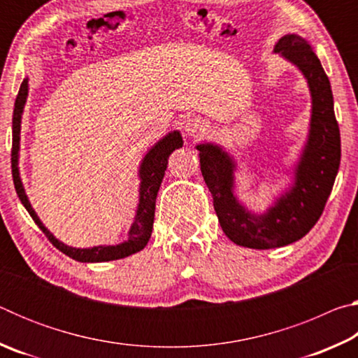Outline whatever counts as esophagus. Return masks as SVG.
Masks as SVG:
<instances>
[{
  "mask_svg": "<svg viewBox=\"0 0 358 358\" xmlns=\"http://www.w3.org/2000/svg\"><path fill=\"white\" fill-rule=\"evenodd\" d=\"M205 124L203 120L197 118V117H191L185 120L183 123V131H185V136L186 137H196L199 134H202V132L205 131Z\"/></svg>",
  "mask_w": 358,
  "mask_h": 358,
  "instance_id": "34e87169",
  "label": "esophagus"
}]
</instances>
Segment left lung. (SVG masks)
<instances>
[{
    "label": "left lung",
    "instance_id": "obj_1",
    "mask_svg": "<svg viewBox=\"0 0 358 358\" xmlns=\"http://www.w3.org/2000/svg\"><path fill=\"white\" fill-rule=\"evenodd\" d=\"M273 52L301 71L313 104L310 134L290 189L276 199L265 213L254 215L234 194V171L237 167L234 157L215 143L196 147L222 232L235 245L252 250L281 248L305 237L322 215L341 161V138L330 80L317 55L299 34L282 36Z\"/></svg>",
    "mask_w": 358,
    "mask_h": 358
}]
</instances>
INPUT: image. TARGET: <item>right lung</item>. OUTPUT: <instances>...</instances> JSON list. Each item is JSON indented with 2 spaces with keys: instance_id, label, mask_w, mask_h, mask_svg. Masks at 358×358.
I'll use <instances>...</instances> for the list:
<instances>
[{
  "instance_id": "1",
  "label": "right lung",
  "mask_w": 358,
  "mask_h": 358,
  "mask_svg": "<svg viewBox=\"0 0 358 358\" xmlns=\"http://www.w3.org/2000/svg\"><path fill=\"white\" fill-rule=\"evenodd\" d=\"M28 96V78L22 82L19 94H17L15 106H14V117H12V153H10V162H12V178H14V186L19 196L23 207L28 210L29 216L33 221L38 224L39 229L45 234V237L50 240V243L62 251L71 259L78 260V262H108V260H117L128 257L131 254H136L142 251L147 246L148 240L151 237V230H153V221H155V207H156V196L159 191V186L164 178L166 169H167V159L175 150L183 147V138L178 131L169 132L166 137H162L155 147L145 155L141 171H138V177H141V189H138V205L136 211L134 222L129 229L128 240L123 243L115 246H93V248H72L62 243V241L53 237L44 224L36 215L31 203L28 201V196L25 194V187L22 185L20 172H19V151H20V124H22V113L23 107H25Z\"/></svg>"
}]
</instances>
